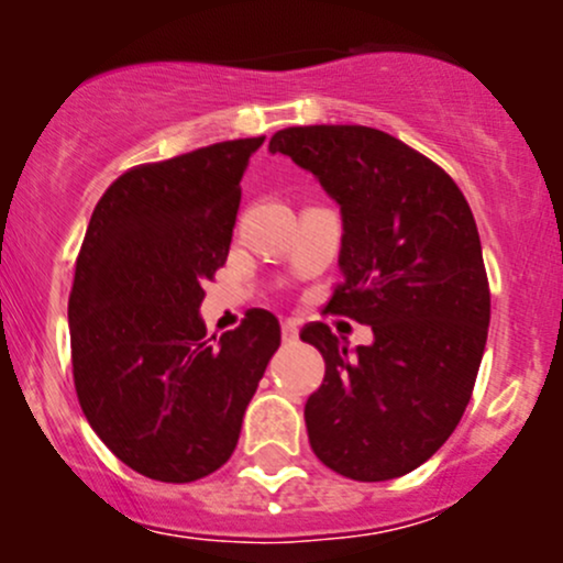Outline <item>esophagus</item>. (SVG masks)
Masks as SVG:
<instances>
[{
  "label": "esophagus",
  "mask_w": 563,
  "mask_h": 563,
  "mask_svg": "<svg viewBox=\"0 0 563 563\" xmlns=\"http://www.w3.org/2000/svg\"><path fill=\"white\" fill-rule=\"evenodd\" d=\"M283 340H286V343H297L299 340V327L294 321H286L283 323Z\"/></svg>",
  "instance_id": "obj_1"
}]
</instances>
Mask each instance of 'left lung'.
<instances>
[{"label": "left lung", "instance_id": "left-lung-1", "mask_svg": "<svg viewBox=\"0 0 563 563\" xmlns=\"http://www.w3.org/2000/svg\"><path fill=\"white\" fill-rule=\"evenodd\" d=\"M269 152L340 207L343 283L327 310L373 329L354 351L327 323L299 334L327 362L305 402L310 446L349 479H395L450 439L485 354L490 291L474 214L450 176L384 130L288 128Z\"/></svg>", "mask_w": 563, "mask_h": 563}]
</instances>
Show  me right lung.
<instances>
[{
    "label": "right lung",
    "instance_id": "1",
    "mask_svg": "<svg viewBox=\"0 0 563 563\" xmlns=\"http://www.w3.org/2000/svg\"><path fill=\"white\" fill-rule=\"evenodd\" d=\"M261 144L223 141L130 168L98 201L78 253L67 305L78 400L108 450L150 479H201L231 457L280 345L266 310L220 338L198 313Z\"/></svg>",
    "mask_w": 563,
    "mask_h": 563
}]
</instances>
